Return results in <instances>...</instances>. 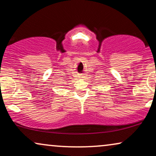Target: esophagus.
<instances>
[{"mask_svg": "<svg viewBox=\"0 0 156 156\" xmlns=\"http://www.w3.org/2000/svg\"><path fill=\"white\" fill-rule=\"evenodd\" d=\"M79 78H82L83 77V74H79Z\"/></svg>", "mask_w": 156, "mask_h": 156, "instance_id": "esophagus-1", "label": "esophagus"}]
</instances>
